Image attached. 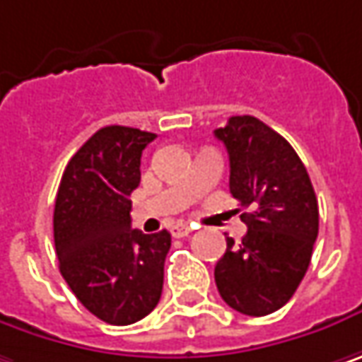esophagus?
Wrapping results in <instances>:
<instances>
[{
	"instance_id": "1",
	"label": "esophagus",
	"mask_w": 362,
	"mask_h": 362,
	"mask_svg": "<svg viewBox=\"0 0 362 362\" xmlns=\"http://www.w3.org/2000/svg\"><path fill=\"white\" fill-rule=\"evenodd\" d=\"M190 231H192V227L190 225H184V223H178V225H174L172 227V235L174 238H186V235H190Z\"/></svg>"
}]
</instances>
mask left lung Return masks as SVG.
<instances>
[{"label": "left lung", "mask_w": 362, "mask_h": 362, "mask_svg": "<svg viewBox=\"0 0 362 362\" xmlns=\"http://www.w3.org/2000/svg\"><path fill=\"white\" fill-rule=\"evenodd\" d=\"M215 137L229 153V190L247 225L240 244L227 238L215 283L229 308L268 315L287 303L308 272L320 225L317 199L303 161L262 120L231 117Z\"/></svg>", "instance_id": "8db88e82"}]
</instances>
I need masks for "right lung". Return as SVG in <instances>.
Returning a JSON list of instances; mask_svg holds the SVG:
<instances>
[{"mask_svg":"<svg viewBox=\"0 0 362 362\" xmlns=\"http://www.w3.org/2000/svg\"><path fill=\"white\" fill-rule=\"evenodd\" d=\"M156 139L131 127H104L69 160L54 201L59 270L79 303L106 324L129 326L158 305L172 235L131 229V192L141 153Z\"/></svg>","mask_w":362,"mask_h":362,"instance_id":"add662e5","label":"right lung"}]
</instances>
